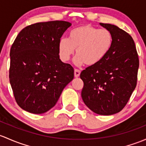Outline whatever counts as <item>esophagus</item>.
Segmentation results:
<instances>
[{
  "instance_id": "esophagus-1",
  "label": "esophagus",
  "mask_w": 146,
  "mask_h": 146,
  "mask_svg": "<svg viewBox=\"0 0 146 146\" xmlns=\"http://www.w3.org/2000/svg\"><path fill=\"white\" fill-rule=\"evenodd\" d=\"M80 75V70H78L77 68H75L74 70V76L76 78L79 77Z\"/></svg>"
}]
</instances>
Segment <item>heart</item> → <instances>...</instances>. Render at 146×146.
Returning a JSON list of instances; mask_svg holds the SVG:
<instances>
[{"mask_svg": "<svg viewBox=\"0 0 146 146\" xmlns=\"http://www.w3.org/2000/svg\"><path fill=\"white\" fill-rule=\"evenodd\" d=\"M113 37L108 29H99L91 25H82L72 29L68 39L61 38L58 45L61 59L67 61L76 50L75 63L94 66L106 56L111 49Z\"/></svg>", "mask_w": 146, "mask_h": 146, "instance_id": "b5f03b06", "label": "heart"}]
</instances>
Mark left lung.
I'll return each mask as SVG.
<instances>
[{
    "label": "left lung",
    "instance_id": "1",
    "mask_svg": "<svg viewBox=\"0 0 146 146\" xmlns=\"http://www.w3.org/2000/svg\"><path fill=\"white\" fill-rule=\"evenodd\" d=\"M113 34L111 49L99 64L80 73L84 82L81 96L94 113L110 115L121 111L137 83L139 56L134 41L117 26L100 23Z\"/></svg>",
    "mask_w": 146,
    "mask_h": 146
}]
</instances>
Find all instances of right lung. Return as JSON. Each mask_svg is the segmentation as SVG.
I'll return each mask as SVG.
<instances>
[{"instance_id": "add662e5", "label": "right lung", "mask_w": 146, "mask_h": 146, "mask_svg": "<svg viewBox=\"0 0 146 146\" xmlns=\"http://www.w3.org/2000/svg\"><path fill=\"white\" fill-rule=\"evenodd\" d=\"M65 21L39 22L19 32L10 49L9 78L20 108L41 114L56 105L74 69L59 59L58 45L66 29Z\"/></svg>"}]
</instances>
